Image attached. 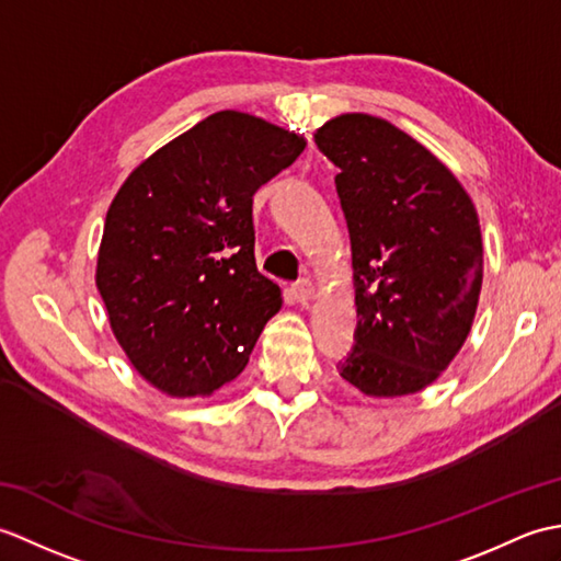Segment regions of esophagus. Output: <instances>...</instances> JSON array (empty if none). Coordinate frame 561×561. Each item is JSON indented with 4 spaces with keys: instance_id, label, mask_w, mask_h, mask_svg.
Listing matches in <instances>:
<instances>
[{
    "instance_id": "34e87169",
    "label": "esophagus",
    "mask_w": 561,
    "mask_h": 561,
    "mask_svg": "<svg viewBox=\"0 0 561 561\" xmlns=\"http://www.w3.org/2000/svg\"><path fill=\"white\" fill-rule=\"evenodd\" d=\"M291 294H294V299L299 301V304H306V301H311L313 299V294H316V289H313V282L311 279H299L291 287Z\"/></svg>"
}]
</instances>
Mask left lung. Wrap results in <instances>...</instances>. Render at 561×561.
Wrapping results in <instances>:
<instances>
[{"instance_id": "8db88e82", "label": "left lung", "mask_w": 561, "mask_h": 561, "mask_svg": "<svg viewBox=\"0 0 561 561\" xmlns=\"http://www.w3.org/2000/svg\"><path fill=\"white\" fill-rule=\"evenodd\" d=\"M337 165L359 323L340 376L368 398L420 392L468 340L482 289V233L470 195L396 125L366 113L313 135Z\"/></svg>"}]
</instances>
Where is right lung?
I'll use <instances>...</instances> for the list:
<instances>
[{"label": "right lung", "instance_id": "1", "mask_svg": "<svg viewBox=\"0 0 561 561\" xmlns=\"http://www.w3.org/2000/svg\"><path fill=\"white\" fill-rule=\"evenodd\" d=\"M304 149L301 135L219 111L117 190L96 287L127 359L165 396H211L233 380L282 308L255 265L253 195Z\"/></svg>", "mask_w": 561, "mask_h": 561}]
</instances>
